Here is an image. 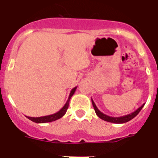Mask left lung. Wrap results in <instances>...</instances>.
Instances as JSON below:
<instances>
[{"mask_svg": "<svg viewBox=\"0 0 158 158\" xmlns=\"http://www.w3.org/2000/svg\"><path fill=\"white\" fill-rule=\"evenodd\" d=\"M92 104H93V107H94L96 114L97 115V116H98L99 118H100L101 119H103V120L104 121H107V122L113 123H127L128 122V121L131 120L132 118H135V117L139 114V111L142 110V108L144 107L145 105V104H142L141 107H139L138 109L135 110L134 112L131 113V114H128V115H123V116H120V117H111V116H109V115H105V114H104L103 112H101V111L97 108V107H96V104H95L93 99H92Z\"/></svg>", "mask_w": 158, "mask_h": 158, "instance_id": "1", "label": "left lung"}]
</instances>
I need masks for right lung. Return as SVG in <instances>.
<instances>
[{
  "label": "right lung",
  "instance_id": "right-lung-1",
  "mask_svg": "<svg viewBox=\"0 0 158 158\" xmlns=\"http://www.w3.org/2000/svg\"><path fill=\"white\" fill-rule=\"evenodd\" d=\"M77 87H75L71 90L70 93H69V98H68V100L66 101L65 105L58 111V112L54 113V114H52V115H45V116H41V117H29V116H26L27 118H29L30 120H31L32 122H35L36 123H50V122H53V121H55L58 118H62L66 112L67 109H68V107H69V100H70L71 97L73 94H74L75 91H76V89Z\"/></svg>",
  "mask_w": 158,
  "mask_h": 158
}]
</instances>
